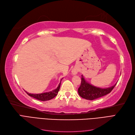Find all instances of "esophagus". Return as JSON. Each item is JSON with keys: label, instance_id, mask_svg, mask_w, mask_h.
Wrapping results in <instances>:
<instances>
[{"label": "esophagus", "instance_id": "34e87169", "mask_svg": "<svg viewBox=\"0 0 135 135\" xmlns=\"http://www.w3.org/2000/svg\"><path fill=\"white\" fill-rule=\"evenodd\" d=\"M71 73L73 75H75L78 73V70L76 69H73V70L71 71Z\"/></svg>", "mask_w": 135, "mask_h": 135}]
</instances>
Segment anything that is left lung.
Listing matches in <instances>:
<instances>
[{
	"instance_id": "1",
	"label": "left lung",
	"mask_w": 135,
	"mask_h": 135,
	"mask_svg": "<svg viewBox=\"0 0 135 135\" xmlns=\"http://www.w3.org/2000/svg\"><path fill=\"white\" fill-rule=\"evenodd\" d=\"M81 81L78 88V93L80 97L89 100H93L108 95L111 92L117 84L107 88H101L93 86L85 80L83 75H81Z\"/></svg>"
}]
</instances>
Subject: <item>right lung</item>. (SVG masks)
I'll list each match as a JSON object with an SVG mask.
<instances>
[{
	"label": "right lung",
	"mask_w": 135,
	"mask_h": 135,
	"mask_svg": "<svg viewBox=\"0 0 135 135\" xmlns=\"http://www.w3.org/2000/svg\"><path fill=\"white\" fill-rule=\"evenodd\" d=\"M60 85H61V81H60V84H59L57 88L54 89V90H53L50 92H45V93H39V94H33V93H29L26 91H25V92L28 96H30L33 98H35V99H37L38 100L43 101H48V100H50L52 99L53 98H54L55 96L57 95V93L59 91V89L60 88Z\"/></svg>",
	"instance_id": "obj_1"
}]
</instances>
